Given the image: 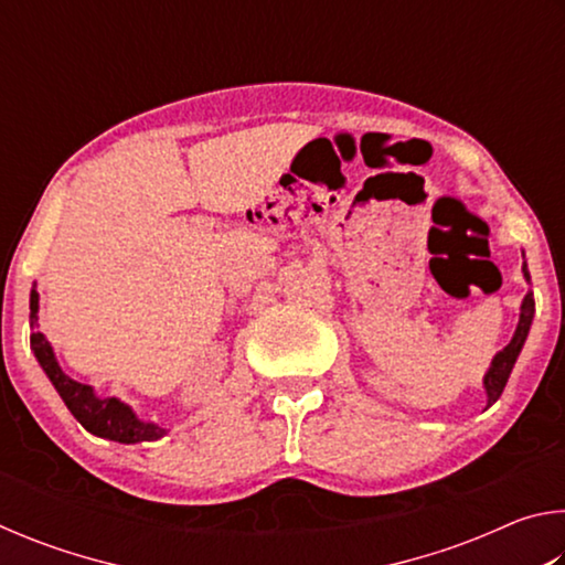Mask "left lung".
Returning <instances> with one entry per match:
<instances>
[{
    "instance_id": "left-lung-1",
    "label": "left lung",
    "mask_w": 565,
    "mask_h": 565,
    "mask_svg": "<svg viewBox=\"0 0 565 565\" xmlns=\"http://www.w3.org/2000/svg\"><path fill=\"white\" fill-rule=\"evenodd\" d=\"M523 274H525V279H531L529 269H525V266H523ZM533 311H535L533 294H525V299H523V303H521L519 329H515V333H513V339H511L509 347L495 353V359H493V363H491L489 374H486V379H483L486 394H489V406L495 404V401H499V396L503 394V386H505V381H509V376H511L513 363H515V359H519V353H521V349H523L525 337H529V329H531V321H533Z\"/></svg>"
}]
</instances>
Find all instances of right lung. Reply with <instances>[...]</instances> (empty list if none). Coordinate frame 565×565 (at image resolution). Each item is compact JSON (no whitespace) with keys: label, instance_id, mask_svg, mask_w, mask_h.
<instances>
[{"label":"right lung","instance_id":"right-lung-1","mask_svg":"<svg viewBox=\"0 0 565 565\" xmlns=\"http://www.w3.org/2000/svg\"><path fill=\"white\" fill-rule=\"evenodd\" d=\"M30 309H32V317L36 313V309H40V296H36V291H32ZM32 349H34L36 361L42 363L46 376H50V381L54 384V388L60 391L66 408L72 411L74 418L79 420L89 434L111 438V441H119V444L154 441V438H161L167 434V428L139 420L134 416V411L127 404H121V401L97 398L94 396L92 386L79 384V381L66 376L54 359L50 341H46L40 331L32 333Z\"/></svg>","mask_w":565,"mask_h":565}]
</instances>
